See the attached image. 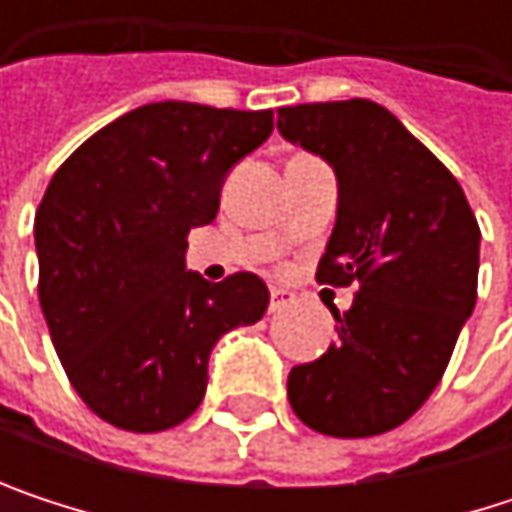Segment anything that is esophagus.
I'll return each mask as SVG.
<instances>
[{"label": "esophagus", "mask_w": 512, "mask_h": 512, "mask_svg": "<svg viewBox=\"0 0 512 512\" xmlns=\"http://www.w3.org/2000/svg\"><path fill=\"white\" fill-rule=\"evenodd\" d=\"M290 302H293V293L290 290H284V287H272L269 290V311H281Z\"/></svg>", "instance_id": "obj_1"}]
</instances>
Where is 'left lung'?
I'll return each mask as SVG.
<instances>
[{"mask_svg": "<svg viewBox=\"0 0 512 512\" xmlns=\"http://www.w3.org/2000/svg\"><path fill=\"white\" fill-rule=\"evenodd\" d=\"M278 133L338 177L317 281L356 284L338 341L287 376L302 424L338 439L400 427L439 385L474 311L480 228L457 177L373 100L278 109Z\"/></svg>", "mask_w": 512, "mask_h": 512, "instance_id": "8db88e82", "label": "left lung"}]
</instances>
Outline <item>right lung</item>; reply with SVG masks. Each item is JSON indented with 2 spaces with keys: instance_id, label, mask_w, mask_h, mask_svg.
Listing matches in <instances>:
<instances>
[{
  "instance_id": "obj_1",
  "label": "right lung",
  "mask_w": 512,
  "mask_h": 512,
  "mask_svg": "<svg viewBox=\"0 0 512 512\" xmlns=\"http://www.w3.org/2000/svg\"><path fill=\"white\" fill-rule=\"evenodd\" d=\"M269 133L272 109L148 103L52 174L35 213L41 311L70 385L112 427L186 421L216 341L263 317L255 272L204 281L186 269V234L216 219L228 171Z\"/></svg>"
}]
</instances>
